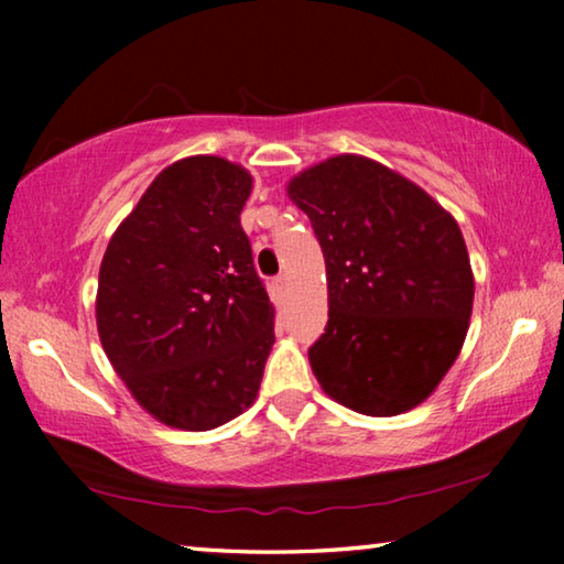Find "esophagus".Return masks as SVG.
I'll list each match as a JSON object with an SVG mask.
<instances>
[{
    "mask_svg": "<svg viewBox=\"0 0 564 564\" xmlns=\"http://www.w3.org/2000/svg\"><path fill=\"white\" fill-rule=\"evenodd\" d=\"M271 285H273V293L275 295H283L285 289H289V279H285V275L281 273V275H275V279L271 281Z\"/></svg>",
    "mask_w": 564,
    "mask_h": 564,
    "instance_id": "1",
    "label": "esophagus"
}]
</instances>
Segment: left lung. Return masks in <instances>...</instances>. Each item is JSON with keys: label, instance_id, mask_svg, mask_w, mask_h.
<instances>
[{"label": "left lung", "instance_id": "8db88e82", "mask_svg": "<svg viewBox=\"0 0 564 564\" xmlns=\"http://www.w3.org/2000/svg\"><path fill=\"white\" fill-rule=\"evenodd\" d=\"M289 196L326 259L328 326L308 348L321 388L362 415L420 405L470 326L460 226L413 181L356 154L303 171Z\"/></svg>", "mask_w": 564, "mask_h": 564}]
</instances>
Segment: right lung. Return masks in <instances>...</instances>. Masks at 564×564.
I'll list each match as a JSON object with an SVG mask.
<instances>
[{
    "label": "right lung",
    "instance_id": "1",
    "mask_svg": "<svg viewBox=\"0 0 564 564\" xmlns=\"http://www.w3.org/2000/svg\"><path fill=\"white\" fill-rule=\"evenodd\" d=\"M251 186L226 159H181L151 181L104 253L101 346L139 405L181 431L241 415L275 340L241 228Z\"/></svg>",
    "mask_w": 564,
    "mask_h": 564
}]
</instances>
